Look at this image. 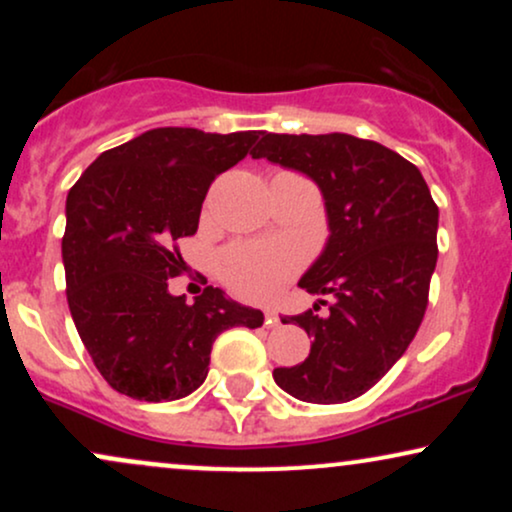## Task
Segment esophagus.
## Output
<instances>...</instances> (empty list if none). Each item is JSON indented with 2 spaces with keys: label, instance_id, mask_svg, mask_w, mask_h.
I'll return each instance as SVG.
<instances>
[{
  "label": "esophagus",
  "instance_id": "34e87169",
  "mask_svg": "<svg viewBox=\"0 0 512 512\" xmlns=\"http://www.w3.org/2000/svg\"><path fill=\"white\" fill-rule=\"evenodd\" d=\"M279 313H276V310L274 308H267V310H264V325H267V327H276V325H279Z\"/></svg>",
  "mask_w": 512,
  "mask_h": 512
}]
</instances>
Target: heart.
<instances>
[{"label":"heart","instance_id":"b5f03b06","mask_svg":"<svg viewBox=\"0 0 512 512\" xmlns=\"http://www.w3.org/2000/svg\"><path fill=\"white\" fill-rule=\"evenodd\" d=\"M301 267V252L286 243H236L219 257L221 279L238 296L269 301Z\"/></svg>","mask_w":512,"mask_h":512}]
</instances>
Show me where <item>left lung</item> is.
<instances>
[{"label":"left lung","instance_id":"8db88e82","mask_svg":"<svg viewBox=\"0 0 512 512\" xmlns=\"http://www.w3.org/2000/svg\"><path fill=\"white\" fill-rule=\"evenodd\" d=\"M250 156L308 175L330 226L325 250L298 286L334 301L325 315L313 305L281 317L313 344L303 363L274 370L276 385L313 404L361 397L402 358L424 320L438 260L431 190L397 151L342 132H262Z\"/></svg>","mask_w":512,"mask_h":512}]
</instances>
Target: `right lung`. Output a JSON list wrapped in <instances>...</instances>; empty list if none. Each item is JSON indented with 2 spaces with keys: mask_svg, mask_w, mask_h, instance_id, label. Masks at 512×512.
Returning a JSON list of instances; mask_svg holds the SVG:
<instances>
[{
  "mask_svg": "<svg viewBox=\"0 0 512 512\" xmlns=\"http://www.w3.org/2000/svg\"><path fill=\"white\" fill-rule=\"evenodd\" d=\"M257 132L158 127L103 151L67 195L62 262L81 342L113 390L142 402L187 397L228 327H262L260 310L214 286L195 303L168 281L187 269L209 185L248 156Z\"/></svg>",
  "mask_w": 512,
  "mask_h": 512,
  "instance_id": "obj_1",
  "label": "right lung"
}]
</instances>
